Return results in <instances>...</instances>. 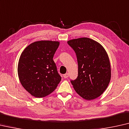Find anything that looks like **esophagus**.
Instances as JSON below:
<instances>
[{"instance_id": "esophagus-1", "label": "esophagus", "mask_w": 129, "mask_h": 129, "mask_svg": "<svg viewBox=\"0 0 129 129\" xmlns=\"http://www.w3.org/2000/svg\"><path fill=\"white\" fill-rule=\"evenodd\" d=\"M63 76H64V78H67L69 76V74H68V73H67V74L63 75Z\"/></svg>"}]
</instances>
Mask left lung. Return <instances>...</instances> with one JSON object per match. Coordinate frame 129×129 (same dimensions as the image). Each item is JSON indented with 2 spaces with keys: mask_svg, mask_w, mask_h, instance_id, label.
I'll return each mask as SVG.
<instances>
[{
  "mask_svg": "<svg viewBox=\"0 0 129 129\" xmlns=\"http://www.w3.org/2000/svg\"><path fill=\"white\" fill-rule=\"evenodd\" d=\"M76 53L78 76L71 80L75 90L86 100L100 96L111 80V70L107 51L99 42L87 38L68 40Z\"/></svg>",
  "mask_w": 129,
  "mask_h": 129,
  "instance_id": "left-lung-1",
  "label": "left lung"
}]
</instances>
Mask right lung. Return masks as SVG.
Wrapping results in <instances>:
<instances>
[{
    "label": "right lung",
    "mask_w": 129,
    "mask_h": 129,
    "mask_svg": "<svg viewBox=\"0 0 129 129\" xmlns=\"http://www.w3.org/2000/svg\"><path fill=\"white\" fill-rule=\"evenodd\" d=\"M59 42L40 40L30 44L22 51L18 64L22 86L32 95L42 98L52 93L61 78L53 61Z\"/></svg>",
    "instance_id": "obj_1"
}]
</instances>
